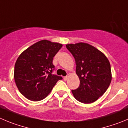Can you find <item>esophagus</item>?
Masks as SVG:
<instances>
[{
	"label": "esophagus",
	"mask_w": 128,
	"mask_h": 128,
	"mask_svg": "<svg viewBox=\"0 0 128 128\" xmlns=\"http://www.w3.org/2000/svg\"><path fill=\"white\" fill-rule=\"evenodd\" d=\"M69 77H70V75L68 74L66 76H65V77H64V80H65V81L68 80V78H69Z\"/></svg>",
	"instance_id": "34e87169"
}]
</instances>
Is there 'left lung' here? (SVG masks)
<instances>
[{
	"instance_id": "left-lung-1",
	"label": "left lung",
	"mask_w": 128,
	"mask_h": 128,
	"mask_svg": "<svg viewBox=\"0 0 128 128\" xmlns=\"http://www.w3.org/2000/svg\"><path fill=\"white\" fill-rule=\"evenodd\" d=\"M73 56L80 86L72 90L74 97L83 104L95 102L103 95L112 80L110 64L106 56L96 48L86 43L67 44Z\"/></svg>"
}]
</instances>
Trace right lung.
I'll list each match as a JSON object with an SVG mask.
<instances>
[{"mask_svg": "<svg viewBox=\"0 0 128 128\" xmlns=\"http://www.w3.org/2000/svg\"><path fill=\"white\" fill-rule=\"evenodd\" d=\"M62 45L43 40L22 52L14 66V78L19 91L32 101H40L50 93L61 76L52 74L53 58Z\"/></svg>", "mask_w": 128, "mask_h": 128, "instance_id": "1", "label": "right lung"}]
</instances>
